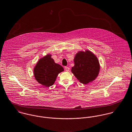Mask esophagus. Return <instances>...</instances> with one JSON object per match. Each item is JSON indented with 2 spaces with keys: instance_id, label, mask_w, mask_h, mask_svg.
Returning <instances> with one entry per match:
<instances>
[{
  "instance_id": "obj_1",
  "label": "esophagus",
  "mask_w": 132,
  "mask_h": 132,
  "mask_svg": "<svg viewBox=\"0 0 132 132\" xmlns=\"http://www.w3.org/2000/svg\"><path fill=\"white\" fill-rule=\"evenodd\" d=\"M65 69L66 71H69V70H70V68L68 67H67V66H65Z\"/></svg>"
}]
</instances>
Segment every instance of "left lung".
Returning <instances> with one entry per match:
<instances>
[{"label": "left lung", "instance_id": "obj_1", "mask_svg": "<svg viewBox=\"0 0 132 132\" xmlns=\"http://www.w3.org/2000/svg\"><path fill=\"white\" fill-rule=\"evenodd\" d=\"M74 66L71 71L82 84H87L93 81L98 76L100 65L97 58L92 52L86 51L78 52L74 59Z\"/></svg>", "mask_w": 132, "mask_h": 132}]
</instances>
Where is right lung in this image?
<instances>
[{"label":"right lung","mask_w":132,"mask_h":132,"mask_svg":"<svg viewBox=\"0 0 132 132\" xmlns=\"http://www.w3.org/2000/svg\"><path fill=\"white\" fill-rule=\"evenodd\" d=\"M64 68L55 63L51 55H47L40 59L34 69V74L36 80L46 87L52 86L60 72Z\"/></svg>","instance_id":"1"}]
</instances>
